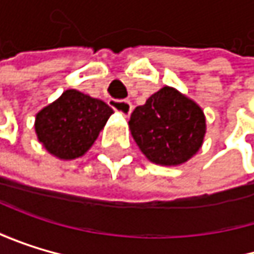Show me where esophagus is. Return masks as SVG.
Instances as JSON below:
<instances>
[{"label": "esophagus", "mask_w": 254, "mask_h": 254, "mask_svg": "<svg viewBox=\"0 0 254 254\" xmlns=\"http://www.w3.org/2000/svg\"><path fill=\"white\" fill-rule=\"evenodd\" d=\"M114 110L123 116H129L132 113V103L129 100H114L113 102Z\"/></svg>", "instance_id": "esophagus-1"}]
</instances>
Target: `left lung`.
<instances>
[{"mask_svg":"<svg viewBox=\"0 0 254 254\" xmlns=\"http://www.w3.org/2000/svg\"><path fill=\"white\" fill-rule=\"evenodd\" d=\"M129 131L140 151L160 166H180L202 146L206 116L201 106L172 86H163L129 119Z\"/></svg>","mask_w":254,"mask_h":254,"instance_id":"8db88e82","label":"left lung"}]
</instances>
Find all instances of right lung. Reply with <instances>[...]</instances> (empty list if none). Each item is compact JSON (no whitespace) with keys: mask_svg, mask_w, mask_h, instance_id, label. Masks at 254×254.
Returning <instances> with one entry per match:
<instances>
[{"mask_svg":"<svg viewBox=\"0 0 254 254\" xmlns=\"http://www.w3.org/2000/svg\"><path fill=\"white\" fill-rule=\"evenodd\" d=\"M113 113L100 99L66 90L36 114L35 132L53 157L74 160L90 151Z\"/></svg>","mask_w":254,"mask_h":254,"instance_id":"add662e5","label":"right lung"}]
</instances>
